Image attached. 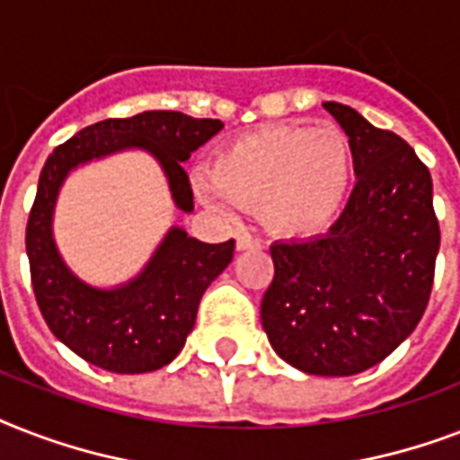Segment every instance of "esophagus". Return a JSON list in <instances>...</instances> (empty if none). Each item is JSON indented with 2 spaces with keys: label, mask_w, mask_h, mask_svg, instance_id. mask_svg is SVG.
<instances>
[{
  "label": "esophagus",
  "mask_w": 460,
  "mask_h": 460,
  "mask_svg": "<svg viewBox=\"0 0 460 460\" xmlns=\"http://www.w3.org/2000/svg\"><path fill=\"white\" fill-rule=\"evenodd\" d=\"M262 248V241L252 238L251 234H238L236 236V251H258Z\"/></svg>",
  "instance_id": "1"
}]
</instances>
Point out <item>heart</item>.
I'll list each match as a JSON object with an SVG mask.
<instances>
[{"instance_id": "obj_1", "label": "heart", "mask_w": 460, "mask_h": 460, "mask_svg": "<svg viewBox=\"0 0 460 460\" xmlns=\"http://www.w3.org/2000/svg\"><path fill=\"white\" fill-rule=\"evenodd\" d=\"M356 183L353 143L339 126L277 124L217 150L195 190L217 208L260 212L284 238H313L341 219Z\"/></svg>"}]
</instances>
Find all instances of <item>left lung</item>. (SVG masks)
<instances>
[{
  "label": "left lung",
  "mask_w": 460,
  "mask_h": 460,
  "mask_svg": "<svg viewBox=\"0 0 460 460\" xmlns=\"http://www.w3.org/2000/svg\"><path fill=\"white\" fill-rule=\"evenodd\" d=\"M353 143L358 183L341 219L310 241L274 243L260 317L281 360L349 377L382 363L420 322L435 281L432 176L396 133L346 104H322Z\"/></svg>",
  "instance_id": "8db88e82"
}]
</instances>
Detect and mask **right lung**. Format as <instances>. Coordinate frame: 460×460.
<instances>
[{
    "instance_id": "1",
    "label": "right lung",
    "mask_w": 460,
    "mask_h": 460,
    "mask_svg": "<svg viewBox=\"0 0 460 460\" xmlns=\"http://www.w3.org/2000/svg\"><path fill=\"white\" fill-rule=\"evenodd\" d=\"M222 126L219 119H193L181 111H143L97 121L47 157L25 226V252L47 327L83 360L119 375L153 372L172 363L193 329L205 288L234 258V238L202 243L172 226L136 279L117 288L88 287L64 265L54 245L52 212L61 183L71 169L90 159L140 147L164 169L176 208L193 212V190L181 162Z\"/></svg>"
}]
</instances>
